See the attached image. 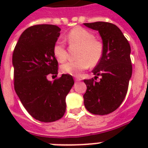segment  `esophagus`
<instances>
[{
  "mask_svg": "<svg viewBox=\"0 0 148 148\" xmlns=\"http://www.w3.org/2000/svg\"><path fill=\"white\" fill-rule=\"evenodd\" d=\"M81 80V78H80V77H77V78H75V81L76 82H77V81H80Z\"/></svg>",
  "mask_w": 148,
  "mask_h": 148,
  "instance_id": "34e87169",
  "label": "esophagus"
}]
</instances>
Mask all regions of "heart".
Listing matches in <instances>:
<instances>
[{"instance_id": "b5f03b06", "label": "heart", "mask_w": 148, "mask_h": 148, "mask_svg": "<svg viewBox=\"0 0 148 148\" xmlns=\"http://www.w3.org/2000/svg\"><path fill=\"white\" fill-rule=\"evenodd\" d=\"M66 38L70 47H78L76 55L78 60L63 64L60 67L62 73L78 77L89 66L95 67L98 64L103 57V45L95 38L92 32L81 27H76L69 31ZM53 53L59 63L67 60V50L61 40L56 41Z\"/></svg>"}]
</instances>
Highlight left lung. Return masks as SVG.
Segmentation results:
<instances>
[{
	"label": "left lung",
	"instance_id": "obj_1",
	"mask_svg": "<svg viewBox=\"0 0 148 148\" xmlns=\"http://www.w3.org/2000/svg\"><path fill=\"white\" fill-rule=\"evenodd\" d=\"M84 24L98 31L103 45V57L92 71L95 78L84 80L87 85L84 103L91 114H108L119 108L127 92L132 74L131 46L114 24L103 21Z\"/></svg>",
	"mask_w": 148,
	"mask_h": 148
}]
</instances>
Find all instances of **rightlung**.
I'll list each match as a JSON object with an SVG mask.
<instances>
[{"instance_id":"obj_1","label":"right lung","mask_w":148,"mask_h":148,"mask_svg":"<svg viewBox=\"0 0 148 148\" xmlns=\"http://www.w3.org/2000/svg\"><path fill=\"white\" fill-rule=\"evenodd\" d=\"M60 29L52 24L34 25L22 33L12 56L14 90L27 111L41 122L60 119L66 110L65 98L74 85L73 77L57 76L58 62L53 47Z\"/></svg>"}]
</instances>
